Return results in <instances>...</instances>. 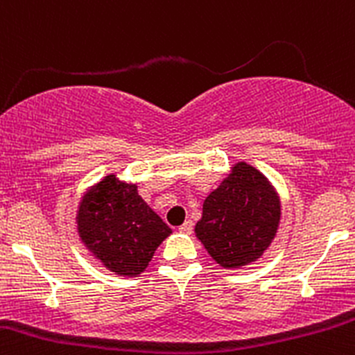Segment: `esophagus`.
Segmentation results:
<instances>
[{
	"mask_svg": "<svg viewBox=\"0 0 355 355\" xmlns=\"http://www.w3.org/2000/svg\"><path fill=\"white\" fill-rule=\"evenodd\" d=\"M178 231H179V232H182V234H189V232L193 231V222H191V220H186L184 224L179 225Z\"/></svg>",
	"mask_w": 355,
	"mask_h": 355,
	"instance_id": "1",
	"label": "esophagus"
}]
</instances>
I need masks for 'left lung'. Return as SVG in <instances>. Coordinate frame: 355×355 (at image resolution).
I'll use <instances>...</instances> for the list:
<instances>
[{"label": "left lung", "mask_w": 355, "mask_h": 355, "mask_svg": "<svg viewBox=\"0 0 355 355\" xmlns=\"http://www.w3.org/2000/svg\"><path fill=\"white\" fill-rule=\"evenodd\" d=\"M279 222V196L268 179L241 162L207 196L195 232L218 265L236 268L261 257L272 244Z\"/></svg>", "instance_id": "left-lung-1"}]
</instances>
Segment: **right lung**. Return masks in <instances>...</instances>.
<instances>
[{
	"label": "right lung",
	"mask_w": 355,
	"mask_h": 355,
	"mask_svg": "<svg viewBox=\"0 0 355 355\" xmlns=\"http://www.w3.org/2000/svg\"><path fill=\"white\" fill-rule=\"evenodd\" d=\"M78 232L102 265L131 277L147 268L171 227L138 196L137 186L111 174L83 196Z\"/></svg>",
	"instance_id": "1"
}]
</instances>
